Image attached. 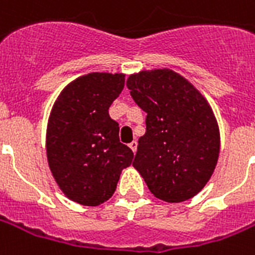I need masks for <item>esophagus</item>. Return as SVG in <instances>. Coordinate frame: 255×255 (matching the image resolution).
<instances>
[{"mask_svg": "<svg viewBox=\"0 0 255 255\" xmlns=\"http://www.w3.org/2000/svg\"><path fill=\"white\" fill-rule=\"evenodd\" d=\"M129 147H131V150H132V151L135 152V151H136V148H137V143L135 142V140H133V142L129 143Z\"/></svg>", "mask_w": 255, "mask_h": 255, "instance_id": "1", "label": "esophagus"}]
</instances>
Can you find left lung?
I'll list each match as a JSON object with an SVG mask.
<instances>
[{
    "mask_svg": "<svg viewBox=\"0 0 255 255\" xmlns=\"http://www.w3.org/2000/svg\"><path fill=\"white\" fill-rule=\"evenodd\" d=\"M127 88L147 113L132 166L158 199H192L209 181L220 151L218 122L208 101L169 69L129 75Z\"/></svg>",
    "mask_w": 255,
    "mask_h": 255,
    "instance_id": "1",
    "label": "left lung"
}]
</instances>
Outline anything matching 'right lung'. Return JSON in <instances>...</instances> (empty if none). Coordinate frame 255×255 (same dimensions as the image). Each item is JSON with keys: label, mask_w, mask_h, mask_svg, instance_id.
<instances>
[{"label": "right lung", "mask_w": 255, "mask_h": 255, "mask_svg": "<svg viewBox=\"0 0 255 255\" xmlns=\"http://www.w3.org/2000/svg\"><path fill=\"white\" fill-rule=\"evenodd\" d=\"M124 88V74L90 73L70 82L51 111L47 159L70 200L96 207L112 197L132 150L119 139L109 107Z\"/></svg>", "instance_id": "add662e5"}]
</instances>
